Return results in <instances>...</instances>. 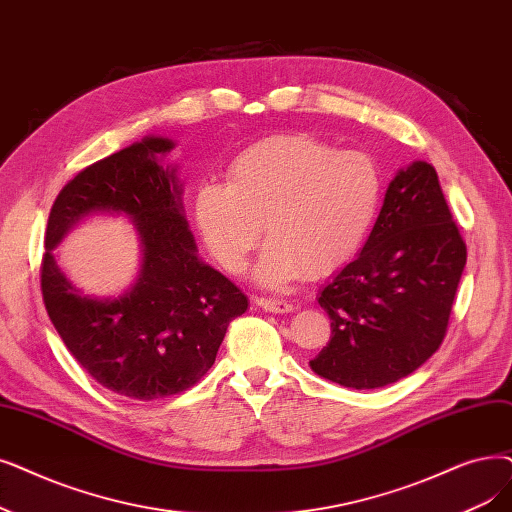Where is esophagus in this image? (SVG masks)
<instances>
[{
  "mask_svg": "<svg viewBox=\"0 0 512 512\" xmlns=\"http://www.w3.org/2000/svg\"><path fill=\"white\" fill-rule=\"evenodd\" d=\"M255 303L263 309V311H270V314H288V311H293L295 305L288 303V301H282V299H255Z\"/></svg>",
  "mask_w": 512,
  "mask_h": 512,
  "instance_id": "obj_1",
  "label": "esophagus"
}]
</instances>
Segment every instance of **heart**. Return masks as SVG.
Instances as JSON below:
<instances>
[{"label":"heart","instance_id":"heart-1","mask_svg":"<svg viewBox=\"0 0 512 512\" xmlns=\"http://www.w3.org/2000/svg\"><path fill=\"white\" fill-rule=\"evenodd\" d=\"M381 201L383 177L368 154L299 133L244 148L228 184L198 186L194 219L228 274L247 268L265 224L270 244L255 276L278 288L343 268L366 242Z\"/></svg>","mask_w":512,"mask_h":512}]
</instances>
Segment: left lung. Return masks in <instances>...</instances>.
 <instances>
[{
	"mask_svg": "<svg viewBox=\"0 0 512 512\" xmlns=\"http://www.w3.org/2000/svg\"><path fill=\"white\" fill-rule=\"evenodd\" d=\"M464 265L466 244L435 167L399 169L362 253L320 291L332 337L311 370L349 389L412 374L446 337Z\"/></svg>",
	"mask_w": 512,
	"mask_h": 512,
	"instance_id": "obj_1",
	"label": "left lung"
}]
</instances>
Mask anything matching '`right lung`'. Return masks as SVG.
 I'll return each instance as SVG.
<instances>
[{"instance_id":"right-lung-1","label":"right lung","mask_w":512,"mask_h":512,"mask_svg":"<svg viewBox=\"0 0 512 512\" xmlns=\"http://www.w3.org/2000/svg\"><path fill=\"white\" fill-rule=\"evenodd\" d=\"M173 146L150 136L79 171L56 196L43 240L41 293L60 339L102 387L140 402L201 381L228 324L249 307L234 282L196 255L182 184L163 165ZM92 212H123L141 234V276L119 298L85 296L51 253Z\"/></svg>"}]
</instances>
